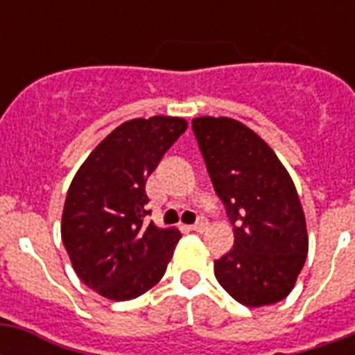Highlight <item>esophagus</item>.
I'll use <instances>...</instances> for the list:
<instances>
[{
  "instance_id": "esophagus-1",
  "label": "esophagus",
  "mask_w": 355,
  "mask_h": 355,
  "mask_svg": "<svg viewBox=\"0 0 355 355\" xmlns=\"http://www.w3.org/2000/svg\"><path fill=\"white\" fill-rule=\"evenodd\" d=\"M206 228H208V221H206L205 217H199V219H197V223L189 227V230H193V232H205Z\"/></svg>"
}]
</instances>
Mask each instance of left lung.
Masks as SVG:
<instances>
[{"instance_id": "obj_1", "label": "left lung", "mask_w": 355, "mask_h": 355, "mask_svg": "<svg viewBox=\"0 0 355 355\" xmlns=\"http://www.w3.org/2000/svg\"><path fill=\"white\" fill-rule=\"evenodd\" d=\"M214 189L234 225V247L216 261L223 289L248 308L284 300L308 256L302 205L275 150L241 121H191Z\"/></svg>"}]
</instances>
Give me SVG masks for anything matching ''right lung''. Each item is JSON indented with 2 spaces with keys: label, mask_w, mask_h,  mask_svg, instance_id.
Wrapping results in <instances>:
<instances>
[{
  "label": "right lung",
  "mask_w": 355,
  "mask_h": 355,
  "mask_svg": "<svg viewBox=\"0 0 355 355\" xmlns=\"http://www.w3.org/2000/svg\"><path fill=\"white\" fill-rule=\"evenodd\" d=\"M186 128V119L171 116L121 123L69 184L62 243L77 276L108 300H132L156 286L182 237L145 223V182Z\"/></svg>",
  "instance_id": "obj_1"
}]
</instances>
